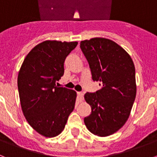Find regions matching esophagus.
Masks as SVG:
<instances>
[{
    "instance_id": "esophagus-1",
    "label": "esophagus",
    "mask_w": 157,
    "mask_h": 157,
    "mask_svg": "<svg viewBox=\"0 0 157 157\" xmlns=\"http://www.w3.org/2000/svg\"><path fill=\"white\" fill-rule=\"evenodd\" d=\"M77 97H78L80 101H83V99H84V93L82 92H77Z\"/></svg>"
}]
</instances>
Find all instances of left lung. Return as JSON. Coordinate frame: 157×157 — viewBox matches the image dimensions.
<instances>
[{"mask_svg": "<svg viewBox=\"0 0 157 157\" xmlns=\"http://www.w3.org/2000/svg\"><path fill=\"white\" fill-rule=\"evenodd\" d=\"M80 47L92 78L101 85L96 93H85L92 113L84 121L92 133L108 136L118 131L130 115L136 94L135 66L125 50L109 39L82 40Z\"/></svg>", "mask_w": 157, "mask_h": 157, "instance_id": "obj_1", "label": "left lung"}]
</instances>
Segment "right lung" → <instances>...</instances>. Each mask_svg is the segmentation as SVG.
Wrapping results in <instances>:
<instances>
[{
	"label": "right lung",
	"mask_w": 157,
	"mask_h": 157,
	"mask_svg": "<svg viewBox=\"0 0 157 157\" xmlns=\"http://www.w3.org/2000/svg\"><path fill=\"white\" fill-rule=\"evenodd\" d=\"M77 42L45 40L36 45L24 60L17 87L24 116L31 127L46 137L64 130L73 111L76 93L56 85L64 75V63Z\"/></svg>",
	"instance_id": "obj_1"
}]
</instances>
